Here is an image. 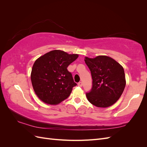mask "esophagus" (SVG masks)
<instances>
[{
    "mask_svg": "<svg viewBox=\"0 0 147 147\" xmlns=\"http://www.w3.org/2000/svg\"><path fill=\"white\" fill-rule=\"evenodd\" d=\"M78 85L79 86L82 87V86H83V83H82V82H79V83H78Z\"/></svg>",
    "mask_w": 147,
    "mask_h": 147,
    "instance_id": "34e87169",
    "label": "esophagus"
}]
</instances>
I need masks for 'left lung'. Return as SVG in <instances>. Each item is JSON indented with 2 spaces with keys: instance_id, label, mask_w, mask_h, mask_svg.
I'll return each mask as SVG.
<instances>
[{
  "instance_id": "left-lung-1",
  "label": "left lung",
  "mask_w": 147,
  "mask_h": 147,
  "mask_svg": "<svg viewBox=\"0 0 147 147\" xmlns=\"http://www.w3.org/2000/svg\"><path fill=\"white\" fill-rule=\"evenodd\" d=\"M86 64L91 71L92 82L87 99L97 107H108L116 102L126 86L123 67L113 59L106 56L95 58L85 57Z\"/></svg>"
}]
</instances>
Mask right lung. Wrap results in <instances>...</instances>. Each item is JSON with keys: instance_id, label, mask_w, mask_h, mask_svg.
I'll return each mask as SVG.
<instances>
[{"instance_id": "obj_1", "label": "right lung", "mask_w": 147, "mask_h": 147, "mask_svg": "<svg viewBox=\"0 0 147 147\" xmlns=\"http://www.w3.org/2000/svg\"><path fill=\"white\" fill-rule=\"evenodd\" d=\"M78 57V55L53 50L35 61L30 78L40 99L48 104L56 105L67 98L77 83L67 68Z\"/></svg>"}]
</instances>
